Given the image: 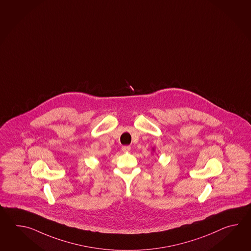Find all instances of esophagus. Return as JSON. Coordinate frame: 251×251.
Returning a JSON list of instances; mask_svg holds the SVG:
<instances>
[{"label":"esophagus","mask_w":251,"mask_h":251,"mask_svg":"<svg viewBox=\"0 0 251 251\" xmlns=\"http://www.w3.org/2000/svg\"><path fill=\"white\" fill-rule=\"evenodd\" d=\"M130 150H131L130 146H123L122 147V151L124 152H128V151H130Z\"/></svg>","instance_id":"1"}]
</instances>
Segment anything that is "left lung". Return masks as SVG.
Here are the masks:
<instances>
[{
    "mask_svg": "<svg viewBox=\"0 0 251 251\" xmlns=\"http://www.w3.org/2000/svg\"><path fill=\"white\" fill-rule=\"evenodd\" d=\"M155 151L154 148H152V152H153V151Z\"/></svg>",
    "mask_w": 251,
    "mask_h": 251,
    "instance_id": "1",
    "label": "left lung"
}]
</instances>
